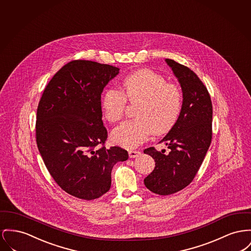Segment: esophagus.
Segmentation results:
<instances>
[{"label": "esophagus", "instance_id": "34e87169", "mask_svg": "<svg viewBox=\"0 0 251 251\" xmlns=\"http://www.w3.org/2000/svg\"><path fill=\"white\" fill-rule=\"evenodd\" d=\"M140 151H129V156L131 158H135V157H138L140 155Z\"/></svg>", "mask_w": 251, "mask_h": 251}]
</instances>
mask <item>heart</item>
I'll use <instances>...</instances> for the list:
<instances>
[{"mask_svg":"<svg viewBox=\"0 0 251 251\" xmlns=\"http://www.w3.org/2000/svg\"><path fill=\"white\" fill-rule=\"evenodd\" d=\"M120 90L106 89L100 105L109 122L119 121L124 114L126 100L138 102L133 119L126 120L111 133L112 142L125 148H135L150 133L159 135L171 130L182 109L183 97L175 83L149 69L126 75L120 81Z\"/></svg>","mask_w":251,"mask_h":251,"instance_id":"b5f03b06","label":"heart"}]
</instances>
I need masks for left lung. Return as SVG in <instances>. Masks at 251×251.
I'll list each match as a JSON object with an SVG mask.
<instances>
[{
	"mask_svg": "<svg viewBox=\"0 0 251 251\" xmlns=\"http://www.w3.org/2000/svg\"><path fill=\"white\" fill-rule=\"evenodd\" d=\"M178 78L183 103L176 124L159 143L170 150L148 148L144 153L155 162L144 184L151 192L170 195L186 188L196 176L212 138V104L204 83L189 67L166 59Z\"/></svg>",
	"mask_w": 251,
	"mask_h": 251,
	"instance_id": "left-lung-1",
	"label": "left lung"
}]
</instances>
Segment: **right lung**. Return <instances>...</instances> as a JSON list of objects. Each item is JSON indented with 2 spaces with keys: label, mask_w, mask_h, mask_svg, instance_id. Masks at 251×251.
Wrapping results in <instances>:
<instances>
[{
  "label": "right lung",
  "mask_w": 251,
  "mask_h": 251,
  "mask_svg": "<svg viewBox=\"0 0 251 251\" xmlns=\"http://www.w3.org/2000/svg\"><path fill=\"white\" fill-rule=\"evenodd\" d=\"M118 73L109 64L72 60L54 75L39 102V151L56 183L79 199H97L108 192L114 165L129 157L122 148L104 146L108 134L101 94Z\"/></svg>",
  "instance_id": "1"
}]
</instances>
